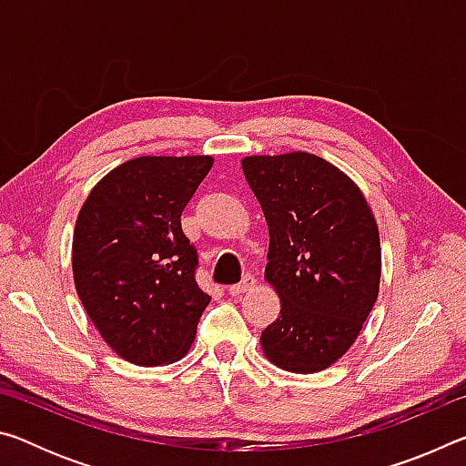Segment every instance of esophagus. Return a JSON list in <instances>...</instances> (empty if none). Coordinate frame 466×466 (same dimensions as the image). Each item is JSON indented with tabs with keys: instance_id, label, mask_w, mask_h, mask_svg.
<instances>
[{
	"instance_id": "esophagus-1",
	"label": "esophagus",
	"mask_w": 466,
	"mask_h": 466,
	"mask_svg": "<svg viewBox=\"0 0 466 466\" xmlns=\"http://www.w3.org/2000/svg\"><path fill=\"white\" fill-rule=\"evenodd\" d=\"M252 288H255V278H252L250 273H247V275H244V278H242L240 283H236V286L228 288V294H230V296H242L244 291H248V289H252Z\"/></svg>"
}]
</instances>
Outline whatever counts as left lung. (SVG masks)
<instances>
[{"label": "left lung", "instance_id": "8db88e82", "mask_svg": "<svg viewBox=\"0 0 466 466\" xmlns=\"http://www.w3.org/2000/svg\"><path fill=\"white\" fill-rule=\"evenodd\" d=\"M240 164L269 228L265 279L281 302L263 353L288 372H320L356 341L380 289L372 208L343 170L309 152Z\"/></svg>", "mask_w": 466, "mask_h": 466}]
</instances>
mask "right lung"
<instances>
[{
  "instance_id": "1",
  "label": "right lung",
  "mask_w": 466,
  "mask_h": 466,
  "mask_svg": "<svg viewBox=\"0 0 466 466\" xmlns=\"http://www.w3.org/2000/svg\"><path fill=\"white\" fill-rule=\"evenodd\" d=\"M211 156H139L102 177L76 219L72 269L100 337L136 366L187 356L209 296L180 214Z\"/></svg>"
}]
</instances>
